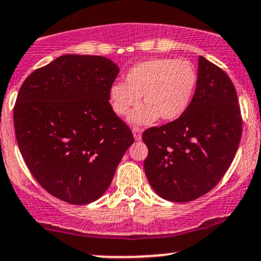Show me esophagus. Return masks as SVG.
Here are the masks:
<instances>
[{
	"instance_id": "34e87169",
	"label": "esophagus",
	"mask_w": 261,
	"mask_h": 261,
	"mask_svg": "<svg viewBox=\"0 0 261 261\" xmlns=\"http://www.w3.org/2000/svg\"><path fill=\"white\" fill-rule=\"evenodd\" d=\"M133 135H134V139L136 141H140L141 137H142V130L140 127H134L133 128Z\"/></svg>"
}]
</instances>
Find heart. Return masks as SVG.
<instances>
[{"mask_svg": "<svg viewBox=\"0 0 261 261\" xmlns=\"http://www.w3.org/2000/svg\"><path fill=\"white\" fill-rule=\"evenodd\" d=\"M197 83L195 67L184 59H149L131 67L125 82H114L108 91L113 112L125 116L140 101L145 103L128 116L133 125L180 118L193 99Z\"/></svg>", "mask_w": 261, "mask_h": 261, "instance_id": "obj_1", "label": "heart"}]
</instances>
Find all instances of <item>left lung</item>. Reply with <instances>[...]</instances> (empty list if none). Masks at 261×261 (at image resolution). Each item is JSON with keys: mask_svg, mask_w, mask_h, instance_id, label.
I'll list each match as a JSON object with an SVG mask.
<instances>
[{"mask_svg": "<svg viewBox=\"0 0 261 261\" xmlns=\"http://www.w3.org/2000/svg\"><path fill=\"white\" fill-rule=\"evenodd\" d=\"M242 136V118L229 77L202 56L188 109L176 120L147 128L145 172L158 196L193 201L212 190L229 168Z\"/></svg>", "mask_w": 261, "mask_h": 261, "instance_id": "left-lung-1", "label": "left lung"}]
</instances>
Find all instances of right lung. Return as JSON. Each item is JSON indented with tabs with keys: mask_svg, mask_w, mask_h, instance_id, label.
<instances>
[{
	"mask_svg": "<svg viewBox=\"0 0 261 261\" xmlns=\"http://www.w3.org/2000/svg\"><path fill=\"white\" fill-rule=\"evenodd\" d=\"M118 73L103 56L62 55L20 87L13 112L18 147L39 184L62 201L99 199L134 143L108 99Z\"/></svg>",
	"mask_w": 261,
	"mask_h": 261,
	"instance_id": "right-lung-1",
	"label": "right lung"
}]
</instances>
